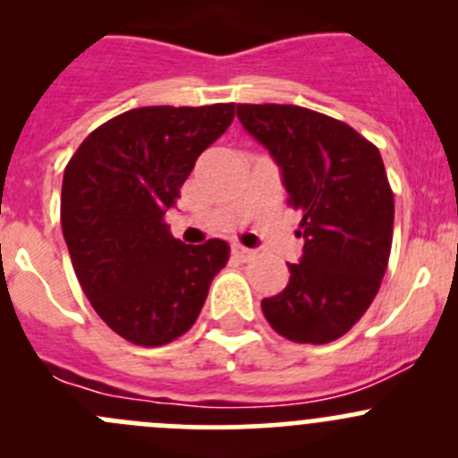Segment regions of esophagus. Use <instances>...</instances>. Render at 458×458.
Masks as SVG:
<instances>
[{
    "mask_svg": "<svg viewBox=\"0 0 458 458\" xmlns=\"http://www.w3.org/2000/svg\"><path fill=\"white\" fill-rule=\"evenodd\" d=\"M230 252H233V257L237 259V261H250V259H255V250H250V248L242 246V243H233L230 246Z\"/></svg>",
    "mask_w": 458,
    "mask_h": 458,
    "instance_id": "34e87169",
    "label": "esophagus"
}]
</instances>
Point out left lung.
Wrapping results in <instances>:
<instances>
[{
  "label": "left lung",
  "mask_w": 458,
  "mask_h": 458,
  "mask_svg": "<svg viewBox=\"0 0 458 458\" xmlns=\"http://www.w3.org/2000/svg\"><path fill=\"white\" fill-rule=\"evenodd\" d=\"M237 117L303 215L301 259L288 263V285L263 299V315L285 339L330 344L370 308L390 259L394 197L381 152L348 123L301 106L237 104Z\"/></svg>",
  "instance_id": "1"
}]
</instances>
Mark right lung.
<instances>
[{
	"label": "right lung",
	"instance_id": "obj_1",
	"mask_svg": "<svg viewBox=\"0 0 458 458\" xmlns=\"http://www.w3.org/2000/svg\"><path fill=\"white\" fill-rule=\"evenodd\" d=\"M234 104L143 106L101 123L64 170L62 230L81 290L110 330L164 345L192 327L228 243L186 246L164 221Z\"/></svg>",
	"mask_w": 458,
	"mask_h": 458
}]
</instances>
